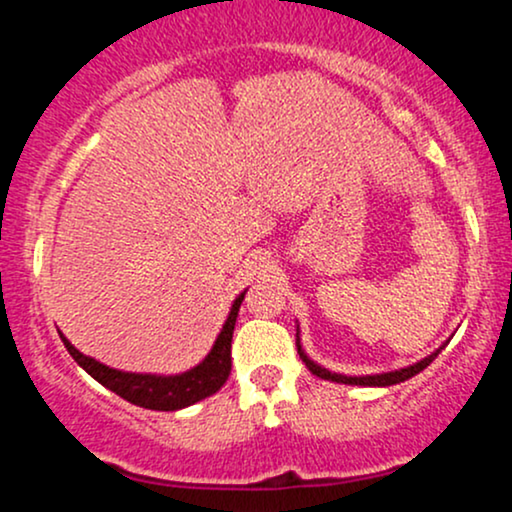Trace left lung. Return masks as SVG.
Returning <instances> with one entry per match:
<instances>
[{
    "instance_id": "left-lung-1",
    "label": "left lung",
    "mask_w": 512,
    "mask_h": 512,
    "mask_svg": "<svg viewBox=\"0 0 512 512\" xmlns=\"http://www.w3.org/2000/svg\"><path fill=\"white\" fill-rule=\"evenodd\" d=\"M448 344V342H445ZM445 344H440L433 354H428L426 358H421V361L411 363V366L407 368H399V370H387V373H375V375H344V373H334V370L320 366V363H315L313 358H310L308 354H305L303 344H301V330H298L296 325V346H298V356L303 358V363L308 366V370L313 375H317V378L322 380H332V383H342V385H361V387H390V385H399L404 383V380L414 378L416 373H421L428 363L436 358L440 351L445 349Z\"/></svg>"
}]
</instances>
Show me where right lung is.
<instances>
[{"label":"right lung","mask_w":512,"mask_h":512,"mask_svg":"<svg viewBox=\"0 0 512 512\" xmlns=\"http://www.w3.org/2000/svg\"><path fill=\"white\" fill-rule=\"evenodd\" d=\"M248 291V289H245ZM245 291L238 293L236 301L231 305L226 322H223L219 337H216L214 346L195 368L185 370V373L175 375H161V373H129V370H117L105 366V363L96 361V358L81 354L76 346L69 342L60 332V339L67 346V351L79 363L81 368L98 380L110 392L120 395L127 402L137 404V407L154 409V411H178L197 404L199 399L219 392L223 383L231 375V339L233 330H236V317L243 303Z\"/></svg>","instance_id":"right-lung-1"}]
</instances>
